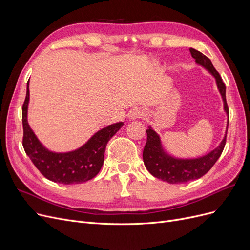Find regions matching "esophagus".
Listing matches in <instances>:
<instances>
[{
  "mask_svg": "<svg viewBox=\"0 0 250 250\" xmlns=\"http://www.w3.org/2000/svg\"><path fill=\"white\" fill-rule=\"evenodd\" d=\"M143 116H144V112H143L141 109H139V108L132 109V110L129 112V118H130V119H140V118H142Z\"/></svg>",
  "mask_w": 250,
  "mask_h": 250,
  "instance_id": "esophagus-1",
  "label": "esophagus"
}]
</instances>
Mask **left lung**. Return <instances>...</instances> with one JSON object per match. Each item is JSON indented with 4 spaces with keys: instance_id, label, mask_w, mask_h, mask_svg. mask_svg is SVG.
I'll return each mask as SVG.
<instances>
[{
    "instance_id": "left-lung-1",
    "label": "left lung",
    "mask_w": 250,
    "mask_h": 250,
    "mask_svg": "<svg viewBox=\"0 0 250 250\" xmlns=\"http://www.w3.org/2000/svg\"><path fill=\"white\" fill-rule=\"evenodd\" d=\"M191 55L198 64L206 67L216 78L217 85L222 95L224 101V109L229 113V106L226 103L225 84L220 74L215 69L210 59L201 52L190 49ZM147 132V142L143 151V160L147 170L158 179L167 181L169 184H184L194 179L202 177L211 169L220 157L226 143V135L218 148L211 151L208 155L195 158V160H177L167 155L162 148L161 140L157 133L149 128Z\"/></svg>"
}]
</instances>
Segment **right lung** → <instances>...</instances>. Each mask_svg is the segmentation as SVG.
I'll return each instance as SVG.
<instances>
[{
    "label": "right lung",
    "mask_w": 250,
    "mask_h": 250,
    "mask_svg": "<svg viewBox=\"0 0 250 250\" xmlns=\"http://www.w3.org/2000/svg\"><path fill=\"white\" fill-rule=\"evenodd\" d=\"M29 82L21 108L22 147L35 167L47 179L57 184L74 185L85 183L99 173L108 141L122 127L123 122L112 124L95 133L85 145L67 153H54L44 148L27 122Z\"/></svg>",
    "instance_id": "right-lung-1"
}]
</instances>
